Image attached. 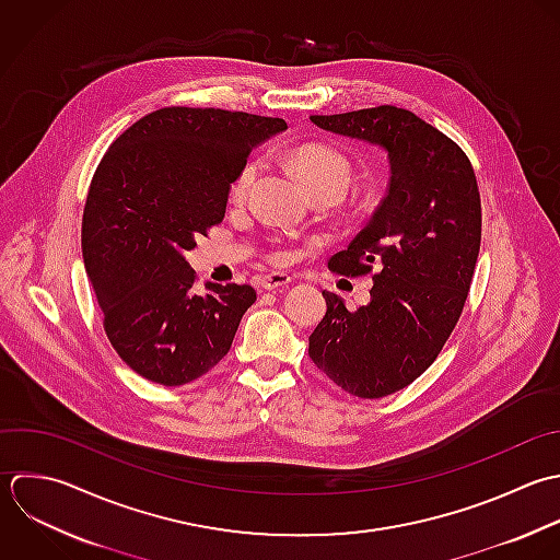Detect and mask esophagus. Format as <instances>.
<instances>
[{"label": "esophagus", "mask_w": 560, "mask_h": 560, "mask_svg": "<svg viewBox=\"0 0 560 560\" xmlns=\"http://www.w3.org/2000/svg\"><path fill=\"white\" fill-rule=\"evenodd\" d=\"M290 277L288 275H283V272H272V275H266V277H261L259 279V288L261 290H279V288H285V285H290Z\"/></svg>", "instance_id": "34e87169"}]
</instances>
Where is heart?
Here are the masks:
<instances>
[{
    "label": "heart",
    "instance_id": "1",
    "mask_svg": "<svg viewBox=\"0 0 560 560\" xmlns=\"http://www.w3.org/2000/svg\"><path fill=\"white\" fill-rule=\"evenodd\" d=\"M290 161L294 165V170L301 174V178L305 180V185L312 189V194L318 191H329L338 198H342L349 189L351 183V163L349 159L329 145L323 143H307L296 148L290 154ZM261 170V161L259 159H248L240 172L235 174V178L231 180L229 187V196L235 205H242L248 200L255 180L259 176ZM268 259L272 264H285L290 259V250L288 248H275L268 253Z\"/></svg>",
    "mask_w": 560,
    "mask_h": 560
}]
</instances>
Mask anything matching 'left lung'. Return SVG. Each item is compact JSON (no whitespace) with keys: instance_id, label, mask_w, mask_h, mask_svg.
Here are the masks:
<instances>
[{"instance_id":"obj_1","label":"left lung","mask_w":560,"mask_h":560,"mask_svg":"<svg viewBox=\"0 0 560 560\" xmlns=\"http://www.w3.org/2000/svg\"><path fill=\"white\" fill-rule=\"evenodd\" d=\"M310 119L388 152L386 198L329 259L347 277L377 270L371 303L349 312L323 292L327 314L310 336V358L334 384L380 399L432 366L463 314L482 240L478 180L463 148L412 110L384 104Z\"/></svg>"}]
</instances>
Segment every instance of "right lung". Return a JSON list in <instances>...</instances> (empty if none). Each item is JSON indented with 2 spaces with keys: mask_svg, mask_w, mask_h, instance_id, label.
<instances>
[{
  "mask_svg": "<svg viewBox=\"0 0 560 560\" xmlns=\"http://www.w3.org/2000/svg\"><path fill=\"white\" fill-rule=\"evenodd\" d=\"M281 117L222 108H159L102 156L82 213V257L104 331L141 377L183 386L231 349L257 292L205 283L185 250L220 224L250 150L285 130Z\"/></svg>",
  "mask_w": 560,
  "mask_h": 560,
  "instance_id": "right-lung-1",
  "label": "right lung"
}]
</instances>
